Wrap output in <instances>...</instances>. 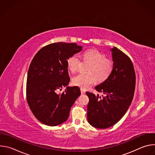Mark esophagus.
I'll list each match as a JSON object with an SVG mask.
<instances>
[{
    "label": "esophagus",
    "mask_w": 155,
    "mask_h": 155,
    "mask_svg": "<svg viewBox=\"0 0 155 155\" xmlns=\"http://www.w3.org/2000/svg\"><path fill=\"white\" fill-rule=\"evenodd\" d=\"M81 94H84V93H85V90H83V89H81Z\"/></svg>",
    "instance_id": "1"
}]
</instances>
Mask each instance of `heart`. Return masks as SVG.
Here are the masks:
<instances>
[{
  "label": "heart",
  "instance_id": "obj_1",
  "mask_svg": "<svg viewBox=\"0 0 155 155\" xmlns=\"http://www.w3.org/2000/svg\"><path fill=\"white\" fill-rule=\"evenodd\" d=\"M84 61L91 63L87 72L79 74L73 77L72 83L83 89L89 87L96 82H103L107 80L112 74L114 69V61L106 58L102 52L94 49L87 50L82 53ZM80 59L76 54H72L67 59L68 69L72 72H75L78 69Z\"/></svg>",
  "mask_w": 155,
  "mask_h": 155
}]
</instances>
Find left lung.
<instances>
[{
    "mask_svg": "<svg viewBox=\"0 0 155 155\" xmlns=\"http://www.w3.org/2000/svg\"><path fill=\"white\" fill-rule=\"evenodd\" d=\"M114 69L109 78L96 86L97 91L105 94L86 92L89 97L87 119L98 129H106L115 124L124 116L133 99L136 74L130 58L116 47L111 49Z\"/></svg>",
    "mask_w": 155,
    "mask_h": 155,
    "instance_id": "obj_1",
    "label": "left lung"
}]
</instances>
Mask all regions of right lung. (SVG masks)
Wrapping results in <instances>:
<instances>
[{
	"label": "right lung",
	"instance_id": "add662e5",
	"mask_svg": "<svg viewBox=\"0 0 155 155\" xmlns=\"http://www.w3.org/2000/svg\"><path fill=\"white\" fill-rule=\"evenodd\" d=\"M75 43L57 42L41 48L31 61L28 73L26 97L35 118L44 124L54 126L68 120L71 107L81 94L78 86H67L70 77L68 58L81 51Z\"/></svg>",
	"mask_w": 155,
	"mask_h": 155
}]
</instances>
